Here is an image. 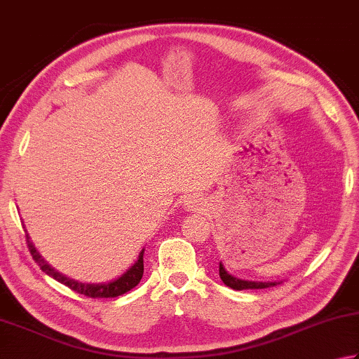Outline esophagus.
Returning a JSON list of instances; mask_svg holds the SVG:
<instances>
[{
  "label": "esophagus",
  "mask_w": 359,
  "mask_h": 359,
  "mask_svg": "<svg viewBox=\"0 0 359 359\" xmlns=\"http://www.w3.org/2000/svg\"><path fill=\"white\" fill-rule=\"evenodd\" d=\"M184 207H185V210H188V212H204L207 204L202 198L190 196V198H187V201L184 202Z\"/></svg>",
  "instance_id": "34e87169"
}]
</instances>
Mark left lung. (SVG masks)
<instances>
[{"mask_svg":"<svg viewBox=\"0 0 359 359\" xmlns=\"http://www.w3.org/2000/svg\"><path fill=\"white\" fill-rule=\"evenodd\" d=\"M219 278L227 287L233 290H245V289H265V287H273V285L279 284L278 281H246V279H238L236 276L229 275L226 271L224 265L219 262Z\"/></svg>","mask_w":359,"mask_h":359,"instance_id":"1","label":"left lung"}]
</instances>
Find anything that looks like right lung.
<instances>
[{
	"label": "right lung",
	"mask_w": 359,
	"mask_h": 359,
	"mask_svg": "<svg viewBox=\"0 0 359 359\" xmlns=\"http://www.w3.org/2000/svg\"><path fill=\"white\" fill-rule=\"evenodd\" d=\"M26 242H28V248L32 259H34V262L39 264V266H41V270L45 273V275L51 276L53 279H56L57 283L67 285L69 289L81 293V295H86L89 298H114V297L123 295L126 292L132 290L135 285H138V283L142 278V273H144V262H142L144 248H142L140 251L138 259L135 260V264L132 266H128L121 276H117L108 283H97V284L80 283V281H75V279L67 278L66 275H62V273H60L57 270H55L53 266L48 265L47 260H45L36 250L34 243L31 242V237L28 232H26Z\"/></svg>",
	"instance_id": "obj_1"
}]
</instances>
